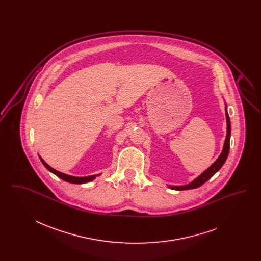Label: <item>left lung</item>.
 <instances>
[{
  "instance_id": "obj_1",
  "label": "left lung",
  "mask_w": 261,
  "mask_h": 261,
  "mask_svg": "<svg viewBox=\"0 0 261 261\" xmlns=\"http://www.w3.org/2000/svg\"><path fill=\"white\" fill-rule=\"evenodd\" d=\"M225 114H226V122H227V134L225 138V142H224L223 149L220 153V155L218 156V159L211 164V166L204 170L202 173L199 175L197 178H195L192 182H190L189 184L186 185H182V186H171L168 185V188L176 190V191H183V190H191V189H196L201 186L202 184H204L207 180H210L211 177L216 173L226 162L228 154H229V149H230V138H231V123H230V117L227 112V105L225 103Z\"/></svg>"
}]
</instances>
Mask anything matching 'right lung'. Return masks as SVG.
Returning <instances> with one entry per match:
<instances>
[{"label": "right lung", "instance_id": "right-lung-1", "mask_svg": "<svg viewBox=\"0 0 261 261\" xmlns=\"http://www.w3.org/2000/svg\"><path fill=\"white\" fill-rule=\"evenodd\" d=\"M39 158H40V161L44 164V166H45L50 172L55 174V175H57L59 178H61L63 181L68 182V183H72V184H85V183H88V182H91V181L95 180L97 176L100 175V174H97V175H90V176H85V177H76V176H71V175L62 173V172H60V171L54 169L53 167H50V165H49L47 162H45L40 155H39Z\"/></svg>", "mask_w": 261, "mask_h": 261}]
</instances>
